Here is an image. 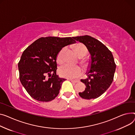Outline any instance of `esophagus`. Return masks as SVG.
Listing matches in <instances>:
<instances>
[{"label": "esophagus", "mask_w": 135, "mask_h": 135, "mask_svg": "<svg viewBox=\"0 0 135 135\" xmlns=\"http://www.w3.org/2000/svg\"><path fill=\"white\" fill-rule=\"evenodd\" d=\"M70 81L73 83H76L79 82V80H70Z\"/></svg>", "instance_id": "1"}]
</instances>
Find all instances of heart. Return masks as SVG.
<instances>
[{
	"mask_svg": "<svg viewBox=\"0 0 135 135\" xmlns=\"http://www.w3.org/2000/svg\"><path fill=\"white\" fill-rule=\"evenodd\" d=\"M74 50L79 58V62L85 68H88L90 66V61L88 59L84 58L87 53V48L84 44L79 43L74 46ZM66 48H63L59 52L57 55V61L59 64H63L65 62V54ZM83 69L79 66H70L65 65L61 67L59 69L60 75L66 78L74 79L78 78L83 73Z\"/></svg>",
	"mask_w": 135,
	"mask_h": 135,
	"instance_id": "obj_1",
	"label": "heart"
}]
</instances>
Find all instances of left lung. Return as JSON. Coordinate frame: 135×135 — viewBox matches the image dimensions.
Segmentation results:
<instances>
[{
	"mask_svg": "<svg viewBox=\"0 0 135 135\" xmlns=\"http://www.w3.org/2000/svg\"><path fill=\"white\" fill-rule=\"evenodd\" d=\"M73 38L85 45L91 58L90 69L86 73L88 78L81 79L86 87L79 94L86 99L97 98L109 88L113 80L116 65L112 54L101 42L89 36Z\"/></svg>",
	"mask_w": 135,
	"mask_h": 135,
	"instance_id": "8db88e82",
	"label": "left lung"
}]
</instances>
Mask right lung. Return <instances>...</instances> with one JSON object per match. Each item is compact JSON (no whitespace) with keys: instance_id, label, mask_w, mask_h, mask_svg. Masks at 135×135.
I'll return each instance as SVG.
<instances>
[{"instance_id":"add662e5","label":"right lung","mask_w":135,"mask_h":135,"mask_svg":"<svg viewBox=\"0 0 135 135\" xmlns=\"http://www.w3.org/2000/svg\"><path fill=\"white\" fill-rule=\"evenodd\" d=\"M74 43L71 37H41L23 51L18 65L20 79L34 99L48 102L58 95L66 79L56 74L57 54L63 47Z\"/></svg>"}]
</instances>
